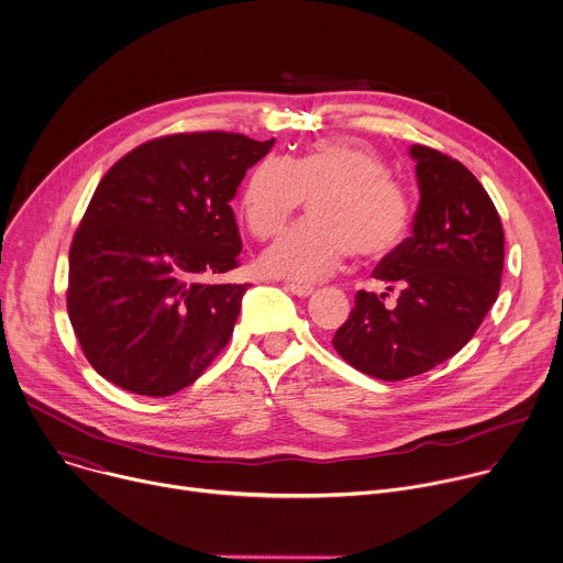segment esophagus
<instances>
[{
  "instance_id": "1",
  "label": "esophagus",
  "mask_w": 563,
  "mask_h": 563,
  "mask_svg": "<svg viewBox=\"0 0 563 563\" xmlns=\"http://www.w3.org/2000/svg\"><path fill=\"white\" fill-rule=\"evenodd\" d=\"M285 289L300 296V298H307L309 294H313V287L311 285H302V283H285Z\"/></svg>"
}]
</instances>
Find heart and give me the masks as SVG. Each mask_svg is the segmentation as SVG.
Returning <instances> with one entry per match:
<instances>
[{"label": "heart", "mask_w": 563, "mask_h": 563, "mask_svg": "<svg viewBox=\"0 0 563 563\" xmlns=\"http://www.w3.org/2000/svg\"><path fill=\"white\" fill-rule=\"evenodd\" d=\"M305 197L311 199V219L263 254L267 274L316 283L333 274L351 252L360 258L394 252L409 230L407 192L389 178L378 154L355 143L318 141L291 158L263 156L241 192L247 230L261 241L276 236Z\"/></svg>", "instance_id": "heart-1"}]
</instances>
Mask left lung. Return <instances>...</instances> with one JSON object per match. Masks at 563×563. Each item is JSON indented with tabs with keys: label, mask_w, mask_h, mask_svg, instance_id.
<instances>
[{
	"label": "left lung",
	"mask_w": 563,
	"mask_h": 563,
	"mask_svg": "<svg viewBox=\"0 0 563 563\" xmlns=\"http://www.w3.org/2000/svg\"><path fill=\"white\" fill-rule=\"evenodd\" d=\"M420 206L413 234L373 276L400 287L398 305L360 289L331 344L371 378L398 383L442 364L479 329L497 300L504 230L484 185L457 158L411 145Z\"/></svg>",
	"instance_id": "obj_1"
}]
</instances>
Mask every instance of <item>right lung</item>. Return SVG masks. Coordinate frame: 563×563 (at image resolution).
Instances as JSON below:
<instances>
[{
    "label": "right lung",
    "instance_id": "right-lung-1",
    "mask_svg": "<svg viewBox=\"0 0 563 563\" xmlns=\"http://www.w3.org/2000/svg\"><path fill=\"white\" fill-rule=\"evenodd\" d=\"M274 145L236 132L141 143L99 180L70 245L66 305L92 368L150 398L190 387L225 349L247 283L230 201Z\"/></svg>",
    "mask_w": 563,
    "mask_h": 563
}]
</instances>
